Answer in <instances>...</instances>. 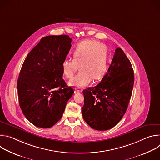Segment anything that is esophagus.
Segmentation results:
<instances>
[{"label":"esophagus","instance_id":"1","mask_svg":"<svg viewBox=\"0 0 160 160\" xmlns=\"http://www.w3.org/2000/svg\"><path fill=\"white\" fill-rule=\"evenodd\" d=\"M75 92L77 93H78V92H82V90H79V88H75Z\"/></svg>","mask_w":160,"mask_h":160}]
</instances>
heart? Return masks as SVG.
<instances>
[{"label": "heart", "mask_w": 160, "mask_h": 160, "mask_svg": "<svg viewBox=\"0 0 160 160\" xmlns=\"http://www.w3.org/2000/svg\"><path fill=\"white\" fill-rule=\"evenodd\" d=\"M73 59L67 58L62 63L63 75L72 78L79 68V73L69 82L72 86L83 87L92 78L99 80L105 74L108 68L107 50L104 45L95 40L79 43L72 50Z\"/></svg>", "instance_id": "heart-1"}]
</instances>
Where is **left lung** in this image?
<instances>
[{
    "instance_id": "1",
    "label": "left lung",
    "mask_w": 160,
    "mask_h": 160,
    "mask_svg": "<svg viewBox=\"0 0 160 160\" xmlns=\"http://www.w3.org/2000/svg\"><path fill=\"white\" fill-rule=\"evenodd\" d=\"M133 83L132 64L123 50L117 48L101 82L83 91L82 112L85 122L97 130L115 127L127 111Z\"/></svg>"
}]
</instances>
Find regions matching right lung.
Wrapping results in <instances>:
<instances>
[{"instance_id": "1", "label": "right lung", "mask_w": 160, "mask_h": 160, "mask_svg": "<svg viewBox=\"0 0 160 160\" xmlns=\"http://www.w3.org/2000/svg\"><path fill=\"white\" fill-rule=\"evenodd\" d=\"M72 41L66 35L45 37L22 65L17 83L19 103L27 119L36 127L54 125L74 93L62 79V70Z\"/></svg>"}]
</instances>
